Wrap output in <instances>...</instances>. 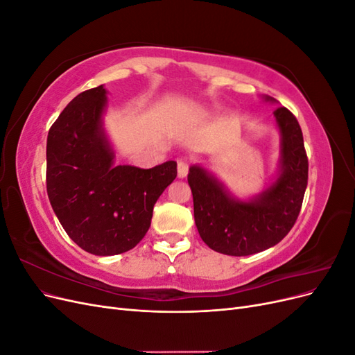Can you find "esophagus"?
Instances as JSON below:
<instances>
[{"mask_svg": "<svg viewBox=\"0 0 355 355\" xmlns=\"http://www.w3.org/2000/svg\"><path fill=\"white\" fill-rule=\"evenodd\" d=\"M188 175V166L184 163V161H179L178 163V178L184 179Z\"/></svg>", "mask_w": 355, "mask_h": 355, "instance_id": "1", "label": "esophagus"}]
</instances>
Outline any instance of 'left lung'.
<instances>
[{"instance_id":"obj_1","label":"left lung","mask_w":355,"mask_h":355,"mask_svg":"<svg viewBox=\"0 0 355 355\" xmlns=\"http://www.w3.org/2000/svg\"><path fill=\"white\" fill-rule=\"evenodd\" d=\"M263 102L278 103L271 96ZM280 157L274 176L263 189L240 198L201 164H192L188 184L194 200V219L201 240L230 256H249L280 243L295 225L308 184L304 136L288 110L274 111Z\"/></svg>"}]
</instances>
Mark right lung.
I'll return each instance as SVG.
<instances>
[{
    "mask_svg": "<svg viewBox=\"0 0 355 355\" xmlns=\"http://www.w3.org/2000/svg\"><path fill=\"white\" fill-rule=\"evenodd\" d=\"M108 90L80 93L47 136V194L63 230L83 250L120 254L151 227L154 204L176 179L175 161L153 168L116 166L105 128Z\"/></svg>",
    "mask_w": 355,
    "mask_h": 355,
    "instance_id": "right-lung-1",
    "label": "right lung"
}]
</instances>
